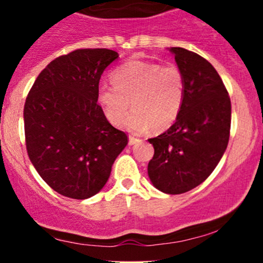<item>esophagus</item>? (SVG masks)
<instances>
[{
    "instance_id": "obj_1",
    "label": "esophagus",
    "mask_w": 263,
    "mask_h": 263,
    "mask_svg": "<svg viewBox=\"0 0 263 263\" xmlns=\"http://www.w3.org/2000/svg\"><path fill=\"white\" fill-rule=\"evenodd\" d=\"M136 142H139V140L135 139V137H132V136L128 137V145H129V146L135 145V144H136Z\"/></svg>"
}]
</instances>
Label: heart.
<instances>
[{
  "instance_id": "b5f03b06",
  "label": "heart",
  "mask_w": 263,
  "mask_h": 263,
  "mask_svg": "<svg viewBox=\"0 0 263 263\" xmlns=\"http://www.w3.org/2000/svg\"><path fill=\"white\" fill-rule=\"evenodd\" d=\"M113 86L98 90L97 102L105 118L121 126L124 121L132 134L168 129L181 113L185 98V81L176 66H161L148 61L132 60L110 73Z\"/></svg>"
}]
</instances>
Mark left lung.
<instances>
[{
	"instance_id": "left-lung-1",
	"label": "left lung",
	"mask_w": 263,
	"mask_h": 263,
	"mask_svg": "<svg viewBox=\"0 0 263 263\" xmlns=\"http://www.w3.org/2000/svg\"><path fill=\"white\" fill-rule=\"evenodd\" d=\"M185 81L176 123L148 140L154 156L147 174L156 190L179 195L201 184L227 150L232 104L221 78L209 61L179 47L168 48Z\"/></svg>"
}]
</instances>
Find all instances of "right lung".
<instances>
[{
  "label": "right lung",
  "mask_w": 263,
  "mask_h": 263,
  "mask_svg": "<svg viewBox=\"0 0 263 263\" xmlns=\"http://www.w3.org/2000/svg\"><path fill=\"white\" fill-rule=\"evenodd\" d=\"M118 58L107 48L76 49L39 73L24 107L29 159L50 188L85 200L105 185L127 145L97 102L105 68Z\"/></svg>",
  "instance_id": "add662e5"
}]
</instances>
